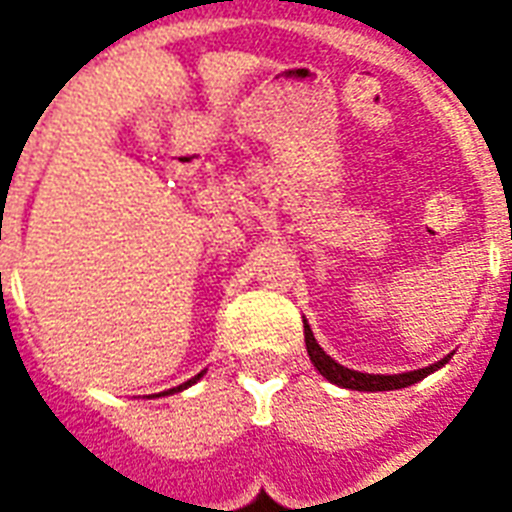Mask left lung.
<instances>
[{
	"label": "left lung",
	"mask_w": 512,
	"mask_h": 512,
	"mask_svg": "<svg viewBox=\"0 0 512 512\" xmlns=\"http://www.w3.org/2000/svg\"><path fill=\"white\" fill-rule=\"evenodd\" d=\"M304 343H307V354H310L312 365L318 367L323 378H329L332 384L343 386V389H359V392H389V389H403L422 381L430 376L436 367L447 365V359H441L436 365L422 367V370H411V373H397V376H370V373H359V370H348V367L337 365L332 356H326L321 345L315 343L310 326L304 323Z\"/></svg>",
	"instance_id": "8db88e82"
}]
</instances>
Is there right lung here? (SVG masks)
Wrapping results in <instances>:
<instances>
[{
  "label": "right lung",
  "mask_w": 512,
  "mask_h": 512,
  "mask_svg": "<svg viewBox=\"0 0 512 512\" xmlns=\"http://www.w3.org/2000/svg\"><path fill=\"white\" fill-rule=\"evenodd\" d=\"M202 376V373H197V376H194V378H189V381H186V384H180L178 386V392H180V389H186V386H191V384H194V381H197V378H200ZM169 392H175V389H169Z\"/></svg>",
  "instance_id": "obj_1"
}]
</instances>
